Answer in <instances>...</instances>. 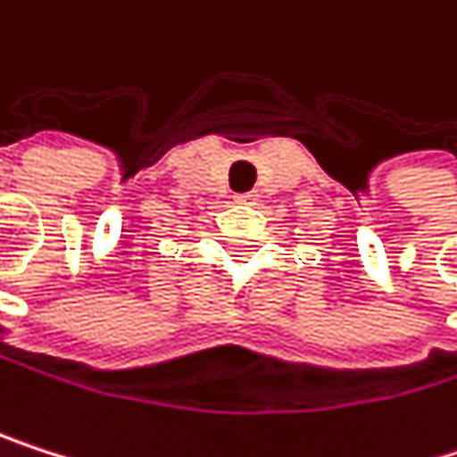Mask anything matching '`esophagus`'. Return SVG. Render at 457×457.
Instances as JSON below:
<instances>
[{
    "mask_svg": "<svg viewBox=\"0 0 457 457\" xmlns=\"http://www.w3.org/2000/svg\"><path fill=\"white\" fill-rule=\"evenodd\" d=\"M236 203H244V205H257V192H241V195H236Z\"/></svg>",
    "mask_w": 457,
    "mask_h": 457,
    "instance_id": "esophagus-1",
    "label": "esophagus"
}]
</instances>
